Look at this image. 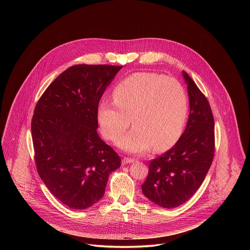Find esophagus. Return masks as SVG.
Returning <instances> with one entry per match:
<instances>
[{
  "mask_svg": "<svg viewBox=\"0 0 250 250\" xmlns=\"http://www.w3.org/2000/svg\"><path fill=\"white\" fill-rule=\"evenodd\" d=\"M132 163H134V159H131V158H124L122 160V165H128Z\"/></svg>",
  "mask_w": 250,
  "mask_h": 250,
  "instance_id": "1",
  "label": "esophagus"
}]
</instances>
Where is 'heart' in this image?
Returning <instances> with one entry per match:
<instances>
[{
	"instance_id": "1",
	"label": "heart",
	"mask_w": 250,
	"mask_h": 250,
	"mask_svg": "<svg viewBox=\"0 0 250 250\" xmlns=\"http://www.w3.org/2000/svg\"><path fill=\"white\" fill-rule=\"evenodd\" d=\"M114 103L102 102L97 118L102 134L118 146L143 154L165 151L178 141L188 112V95L177 80L156 73H136L113 89Z\"/></svg>"
}]
</instances>
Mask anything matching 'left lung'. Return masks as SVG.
<instances>
[{
    "label": "left lung",
    "instance_id": "obj_1",
    "mask_svg": "<svg viewBox=\"0 0 250 250\" xmlns=\"http://www.w3.org/2000/svg\"><path fill=\"white\" fill-rule=\"evenodd\" d=\"M188 87L189 114L186 129L175 145L149 164L142 186L143 194L154 204L176 208L199 188L213 162L214 121L207 98L192 79L182 72Z\"/></svg>",
    "mask_w": 250,
    "mask_h": 250
}]
</instances>
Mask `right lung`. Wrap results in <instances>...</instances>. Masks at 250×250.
<instances>
[{
    "mask_svg": "<svg viewBox=\"0 0 250 250\" xmlns=\"http://www.w3.org/2000/svg\"><path fill=\"white\" fill-rule=\"evenodd\" d=\"M122 66L78 64L62 72L36 104L32 138L36 168L64 205L84 210L104 195L121 160L97 133L98 105Z\"/></svg>",
    "mask_w": 250,
    "mask_h": 250,
    "instance_id": "right-lung-1",
    "label": "right lung"
}]
</instances>
